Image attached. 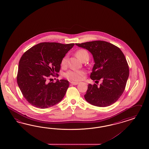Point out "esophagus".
I'll use <instances>...</instances> for the list:
<instances>
[{
    "mask_svg": "<svg viewBox=\"0 0 149 149\" xmlns=\"http://www.w3.org/2000/svg\"><path fill=\"white\" fill-rule=\"evenodd\" d=\"M70 84L73 85H77L78 84H79V82H73V81H72V82H70Z\"/></svg>",
    "mask_w": 149,
    "mask_h": 149,
    "instance_id": "1",
    "label": "esophagus"
}]
</instances>
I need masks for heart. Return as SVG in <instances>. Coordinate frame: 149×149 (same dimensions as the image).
Wrapping results in <instances>:
<instances>
[{
    "instance_id": "heart-1",
    "label": "heart",
    "mask_w": 149,
    "mask_h": 149,
    "mask_svg": "<svg viewBox=\"0 0 149 149\" xmlns=\"http://www.w3.org/2000/svg\"><path fill=\"white\" fill-rule=\"evenodd\" d=\"M77 56L82 62L85 60H88L89 55L88 52L84 49H80L76 52ZM67 63V56H64L61 60V65L65 66ZM85 72L82 70H69L65 72L64 77L69 80L79 81L81 80L82 77L85 75Z\"/></svg>"
}]
</instances>
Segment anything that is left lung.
Listing matches in <instances>:
<instances>
[{"label":"left lung","instance_id":"obj_1","mask_svg":"<svg viewBox=\"0 0 149 149\" xmlns=\"http://www.w3.org/2000/svg\"><path fill=\"white\" fill-rule=\"evenodd\" d=\"M92 54L95 64L90 77L102 80L99 86L88 85L84 95L89 104L106 107L116 102L125 90L129 76V68L123 52L118 47L103 40L76 43Z\"/></svg>","mask_w":149,"mask_h":149}]
</instances>
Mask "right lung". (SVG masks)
Listing matches in <instances>:
<instances>
[{
  "label": "right lung",
  "instance_id": "1",
  "mask_svg": "<svg viewBox=\"0 0 149 149\" xmlns=\"http://www.w3.org/2000/svg\"><path fill=\"white\" fill-rule=\"evenodd\" d=\"M74 45L43 42L33 46L21 57L17 84L25 99L33 106L47 109L62 100L68 88V81L48 82V80L60 72L62 59Z\"/></svg>",
  "mask_w": 149,
  "mask_h": 149
}]
</instances>
